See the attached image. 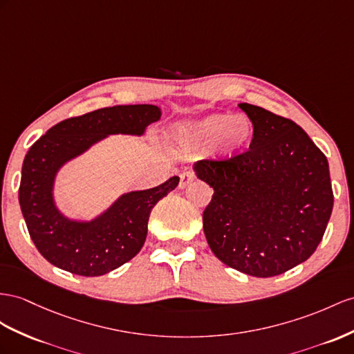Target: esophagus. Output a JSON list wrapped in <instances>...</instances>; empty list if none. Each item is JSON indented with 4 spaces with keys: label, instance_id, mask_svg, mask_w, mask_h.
I'll return each instance as SVG.
<instances>
[{
    "label": "esophagus",
    "instance_id": "1",
    "mask_svg": "<svg viewBox=\"0 0 354 354\" xmlns=\"http://www.w3.org/2000/svg\"><path fill=\"white\" fill-rule=\"evenodd\" d=\"M194 174L192 170H185L179 175V188H185L188 184H192L194 180Z\"/></svg>",
    "mask_w": 354,
    "mask_h": 354
}]
</instances>
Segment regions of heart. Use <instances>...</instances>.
<instances>
[{
	"label": "heart",
	"mask_w": 354,
	"mask_h": 354,
	"mask_svg": "<svg viewBox=\"0 0 354 354\" xmlns=\"http://www.w3.org/2000/svg\"><path fill=\"white\" fill-rule=\"evenodd\" d=\"M232 133L234 142L228 139ZM176 139L188 148H205L216 143L223 158H232L245 151L254 136V127L243 115L212 113L176 127Z\"/></svg>",
	"instance_id": "obj_1"
}]
</instances>
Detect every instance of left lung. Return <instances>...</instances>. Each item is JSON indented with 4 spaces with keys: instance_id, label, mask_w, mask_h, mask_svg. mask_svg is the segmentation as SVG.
I'll return each instance as SVG.
<instances>
[{
    "instance_id": "obj_1",
    "label": "left lung",
    "mask_w": 354,
    "mask_h": 354,
    "mask_svg": "<svg viewBox=\"0 0 354 354\" xmlns=\"http://www.w3.org/2000/svg\"><path fill=\"white\" fill-rule=\"evenodd\" d=\"M239 107L254 127L250 149L194 165L214 189L203 232L224 265L275 277L310 259L323 239L333 207L329 162L292 120L254 104Z\"/></svg>"
}]
</instances>
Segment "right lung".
Listing matches in <instances>:
<instances>
[{"mask_svg":"<svg viewBox=\"0 0 354 354\" xmlns=\"http://www.w3.org/2000/svg\"><path fill=\"white\" fill-rule=\"evenodd\" d=\"M153 104L98 109L53 125L26 152L22 165L19 203L35 248L49 263L82 277L104 275L131 260L142 250L148 220L158 201L179 184H165L122 194L93 221L66 218L53 202L58 170L109 134L142 136L160 120Z\"/></svg>","mask_w":354,"mask_h":354,"instance_id":"add662e5","label":"right lung"}]
</instances>
